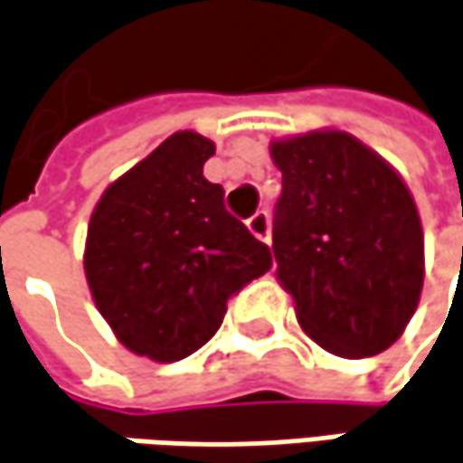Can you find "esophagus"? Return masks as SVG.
<instances>
[{"mask_svg": "<svg viewBox=\"0 0 463 463\" xmlns=\"http://www.w3.org/2000/svg\"><path fill=\"white\" fill-rule=\"evenodd\" d=\"M246 225H249V231H251L259 241L269 243L271 225H269V214H267V212H256V214H251V217L246 220Z\"/></svg>", "mask_w": 463, "mask_h": 463, "instance_id": "obj_1", "label": "esophagus"}]
</instances>
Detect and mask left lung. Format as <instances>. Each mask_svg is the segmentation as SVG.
I'll use <instances>...</instances> for the list:
<instances>
[{
	"mask_svg": "<svg viewBox=\"0 0 463 463\" xmlns=\"http://www.w3.org/2000/svg\"><path fill=\"white\" fill-rule=\"evenodd\" d=\"M282 171L271 251L298 324L339 357L389 350L417 311L425 241L402 175L347 131L271 142Z\"/></svg>",
	"mask_w": 463,
	"mask_h": 463,
	"instance_id": "left-lung-1",
	"label": "left lung"
}]
</instances>
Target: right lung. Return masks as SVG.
<instances>
[{"mask_svg":"<svg viewBox=\"0 0 463 463\" xmlns=\"http://www.w3.org/2000/svg\"><path fill=\"white\" fill-rule=\"evenodd\" d=\"M214 142L175 131L103 192L85 243L92 300L118 342L155 363L184 360L220 329L228 300L271 267L267 243L204 178Z\"/></svg>","mask_w":463,"mask_h":463,"instance_id":"add662e5","label":"right lung"}]
</instances>
